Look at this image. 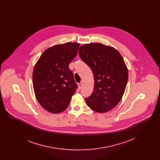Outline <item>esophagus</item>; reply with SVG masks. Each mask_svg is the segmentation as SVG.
Returning a JSON list of instances; mask_svg holds the SVG:
<instances>
[{"label": "esophagus", "mask_w": 160, "mask_h": 160, "mask_svg": "<svg viewBox=\"0 0 160 160\" xmlns=\"http://www.w3.org/2000/svg\"><path fill=\"white\" fill-rule=\"evenodd\" d=\"M78 88H79L80 89H82V86H83V83L81 82V83L78 84Z\"/></svg>", "instance_id": "34e87169"}]
</instances>
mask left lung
<instances>
[{
    "label": "left lung",
    "instance_id": "obj_1",
    "mask_svg": "<svg viewBox=\"0 0 160 160\" xmlns=\"http://www.w3.org/2000/svg\"><path fill=\"white\" fill-rule=\"evenodd\" d=\"M78 54L91 68L95 80L93 91L85 98L87 105L98 113L111 110L122 99L128 82V69L121 54L101 43L80 46Z\"/></svg>",
    "mask_w": 160,
    "mask_h": 160
}]
</instances>
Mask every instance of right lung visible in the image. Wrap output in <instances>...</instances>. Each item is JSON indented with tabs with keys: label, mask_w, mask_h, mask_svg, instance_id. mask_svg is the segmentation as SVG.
Returning a JSON list of instances; mask_svg holds the SVG:
<instances>
[{
	"label": "right lung",
	"mask_w": 160,
	"mask_h": 160,
	"mask_svg": "<svg viewBox=\"0 0 160 160\" xmlns=\"http://www.w3.org/2000/svg\"><path fill=\"white\" fill-rule=\"evenodd\" d=\"M79 43L67 42L46 50L33 71V86L39 103L48 112L59 113L68 107L78 88L69 64L76 56Z\"/></svg>",
	"instance_id": "1"
}]
</instances>
